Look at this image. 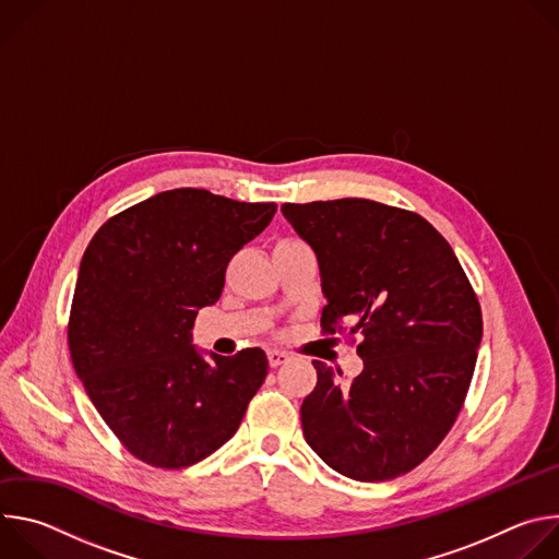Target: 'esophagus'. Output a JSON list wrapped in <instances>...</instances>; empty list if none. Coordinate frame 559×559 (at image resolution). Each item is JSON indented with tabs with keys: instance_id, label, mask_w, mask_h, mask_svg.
<instances>
[{
	"instance_id": "obj_1",
	"label": "esophagus",
	"mask_w": 559,
	"mask_h": 559,
	"mask_svg": "<svg viewBox=\"0 0 559 559\" xmlns=\"http://www.w3.org/2000/svg\"><path fill=\"white\" fill-rule=\"evenodd\" d=\"M287 360H289V356L283 354V352H278V349H270V352H267V362H270V367H281V365H285Z\"/></svg>"
}]
</instances>
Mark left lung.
<instances>
[{
    "mask_svg": "<svg viewBox=\"0 0 559 559\" xmlns=\"http://www.w3.org/2000/svg\"><path fill=\"white\" fill-rule=\"evenodd\" d=\"M313 250L321 325L360 334L362 371L343 382L313 360L307 444L334 471L382 483L418 466L462 409L483 343V311L451 246L423 216L369 199L281 207Z\"/></svg>",
    "mask_w": 559,
    "mask_h": 559,
    "instance_id": "left-lung-1",
    "label": "left lung"
}]
</instances>
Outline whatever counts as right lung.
Wrapping results in <instances>:
<instances>
[{
    "label": "right lung",
    "instance_id": "1",
    "mask_svg": "<svg viewBox=\"0 0 559 559\" xmlns=\"http://www.w3.org/2000/svg\"><path fill=\"white\" fill-rule=\"evenodd\" d=\"M274 214V203L179 188L93 236L74 285L70 358L95 409L139 460L192 466L241 425L267 376L265 352H201L192 330L199 309L221 298L229 259Z\"/></svg>",
    "mask_w": 559,
    "mask_h": 559
}]
</instances>
